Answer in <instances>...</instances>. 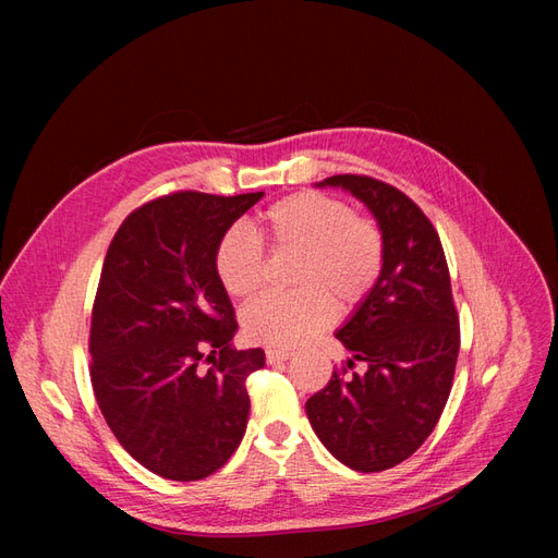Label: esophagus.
Segmentation results:
<instances>
[{
    "label": "esophagus",
    "instance_id": "34e87169",
    "mask_svg": "<svg viewBox=\"0 0 558 558\" xmlns=\"http://www.w3.org/2000/svg\"><path fill=\"white\" fill-rule=\"evenodd\" d=\"M291 356V349H265V359L267 363H279V361H286Z\"/></svg>",
    "mask_w": 558,
    "mask_h": 558
}]
</instances>
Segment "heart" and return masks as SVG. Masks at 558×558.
I'll return each instance as SVG.
<instances>
[{
	"mask_svg": "<svg viewBox=\"0 0 558 558\" xmlns=\"http://www.w3.org/2000/svg\"><path fill=\"white\" fill-rule=\"evenodd\" d=\"M256 232L277 253H295L289 281L293 291L263 293L244 307L248 340L291 347L326 328L337 312H349L373 293L384 267V234L344 199L302 191L281 197L256 218ZM223 289L248 298L265 277V248L246 228H230L214 251Z\"/></svg>",
	"mask_w": 558,
	"mask_h": 558,
	"instance_id": "obj_1",
	"label": "heart"
}]
</instances>
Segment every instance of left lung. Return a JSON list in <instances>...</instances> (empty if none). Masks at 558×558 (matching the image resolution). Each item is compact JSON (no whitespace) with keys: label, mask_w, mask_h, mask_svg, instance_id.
Wrapping results in <instances>:
<instances>
[{"label":"left lung","mask_w":558,"mask_h":558,"mask_svg":"<svg viewBox=\"0 0 558 558\" xmlns=\"http://www.w3.org/2000/svg\"><path fill=\"white\" fill-rule=\"evenodd\" d=\"M375 214L384 267L359 310L337 330L353 359L335 369L305 410L326 449L351 470L381 472L426 442L451 393L461 347L440 234L402 191L363 174H337ZM359 360L363 374L348 375Z\"/></svg>","instance_id":"left-lung-1"}]
</instances>
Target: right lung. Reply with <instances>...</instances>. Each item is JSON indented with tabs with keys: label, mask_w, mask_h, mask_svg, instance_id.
I'll use <instances>...</instances> for the list:
<instances>
[{
	"label": "right lung",
	"mask_w": 558,
	"mask_h": 558,
	"mask_svg": "<svg viewBox=\"0 0 558 558\" xmlns=\"http://www.w3.org/2000/svg\"><path fill=\"white\" fill-rule=\"evenodd\" d=\"M263 193L179 191L113 234L90 320V381L116 440L146 470L205 480L240 447L246 377L263 349H232V302L214 269L223 232Z\"/></svg>",
	"instance_id": "add662e5"
}]
</instances>
